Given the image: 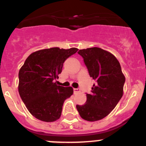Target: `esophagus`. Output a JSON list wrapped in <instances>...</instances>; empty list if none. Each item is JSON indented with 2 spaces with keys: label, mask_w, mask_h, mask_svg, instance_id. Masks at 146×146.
<instances>
[{
  "label": "esophagus",
  "mask_w": 146,
  "mask_h": 146,
  "mask_svg": "<svg viewBox=\"0 0 146 146\" xmlns=\"http://www.w3.org/2000/svg\"><path fill=\"white\" fill-rule=\"evenodd\" d=\"M80 92V89H79V88H74V94H76V93H77V92Z\"/></svg>",
  "instance_id": "obj_1"
}]
</instances>
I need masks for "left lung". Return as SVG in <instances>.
<instances>
[{
  "label": "left lung",
  "mask_w": 146,
  "mask_h": 146,
  "mask_svg": "<svg viewBox=\"0 0 146 146\" xmlns=\"http://www.w3.org/2000/svg\"><path fill=\"white\" fill-rule=\"evenodd\" d=\"M90 77L95 80L87 101L77 109L84 120L94 122L104 118L115 108L123 95L125 78L118 60L109 51L98 47L81 49Z\"/></svg>",
  "instance_id": "obj_1"
}]
</instances>
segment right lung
I'll return each mask as SVG.
<instances>
[{"label": "right lung", "instance_id": "right-lung-1", "mask_svg": "<svg viewBox=\"0 0 146 146\" xmlns=\"http://www.w3.org/2000/svg\"><path fill=\"white\" fill-rule=\"evenodd\" d=\"M78 48L59 47L38 50L31 54L19 72V92L31 115L44 122L61 117L64 100L73 94L72 87L57 85L63 64Z\"/></svg>", "mask_w": 146, "mask_h": 146}]
</instances>
